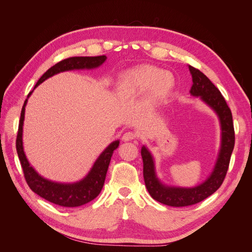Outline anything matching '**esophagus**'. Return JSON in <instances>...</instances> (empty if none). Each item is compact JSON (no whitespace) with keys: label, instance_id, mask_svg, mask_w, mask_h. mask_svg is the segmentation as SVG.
Here are the masks:
<instances>
[{"label":"esophagus","instance_id":"esophagus-1","mask_svg":"<svg viewBox=\"0 0 252 252\" xmlns=\"http://www.w3.org/2000/svg\"><path fill=\"white\" fill-rule=\"evenodd\" d=\"M133 139H135V133H134V132H131V131H128V132L124 133V134H123V138H122V140H123L124 142L132 141Z\"/></svg>","mask_w":252,"mask_h":252}]
</instances>
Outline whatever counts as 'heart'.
<instances>
[{"label": "heart", "instance_id": "1", "mask_svg": "<svg viewBox=\"0 0 252 252\" xmlns=\"http://www.w3.org/2000/svg\"><path fill=\"white\" fill-rule=\"evenodd\" d=\"M174 78L170 72L154 65H142L127 71L122 79V90L126 94H141L150 90L154 102H161L170 94Z\"/></svg>", "mask_w": 252, "mask_h": 252}]
</instances>
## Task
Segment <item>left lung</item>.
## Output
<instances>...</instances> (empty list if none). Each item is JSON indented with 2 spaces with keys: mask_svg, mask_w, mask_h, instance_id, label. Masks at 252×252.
I'll use <instances>...</instances> for the list:
<instances>
[{
  "mask_svg": "<svg viewBox=\"0 0 252 252\" xmlns=\"http://www.w3.org/2000/svg\"><path fill=\"white\" fill-rule=\"evenodd\" d=\"M192 77L190 94L199 96L200 100L210 107L218 116L220 125V147L215 167L201 184L194 187L169 186L158 178L154 156L143 145L141 155L143 158V175L145 185L152 199L172 207H184L199 203L208 197L222 185L229 166L230 157L234 147V129L230 108L220 90L199 69L188 66Z\"/></svg>",
  "mask_w": 252,
  "mask_h": 252,
  "instance_id": "left-lung-1",
  "label": "left lung"
}]
</instances>
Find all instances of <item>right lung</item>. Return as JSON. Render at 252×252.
<instances>
[{
	"mask_svg": "<svg viewBox=\"0 0 252 252\" xmlns=\"http://www.w3.org/2000/svg\"><path fill=\"white\" fill-rule=\"evenodd\" d=\"M107 59L106 56L98 57H73L61 61L55 66L45 72L40 80L35 84L34 88L40 85L45 80H47L55 74L69 70L80 69H94L100 67ZM33 93L30 91L25 100L24 105L21 111L19 131L17 135V152L22 165L24 177L28 186L34 193L40 195L43 199L47 200L53 204L63 206V207H78L90 201L100 194L104 186L106 173L108 170V166L112 157L113 151L119 147L120 141H113L106 147L102 154L95 159L93 167L88 173L82 180L74 183H59L43 178L35 171L33 167L29 164L23 147V125L25 119V107L28 97Z\"/></svg>",
	"mask_w": 252,
	"mask_h": 252,
	"instance_id": "add662e5",
	"label": "right lung"
}]
</instances>
